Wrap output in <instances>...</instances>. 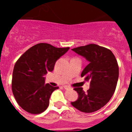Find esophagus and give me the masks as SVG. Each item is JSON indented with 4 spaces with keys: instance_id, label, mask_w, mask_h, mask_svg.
I'll use <instances>...</instances> for the list:
<instances>
[{
    "instance_id": "obj_1",
    "label": "esophagus",
    "mask_w": 132,
    "mask_h": 132,
    "mask_svg": "<svg viewBox=\"0 0 132 132\" xmlns=\"http://www.w3.org/2000/svg\"><path fill=\"white\" fill-rule=\"evenodd\" d=\"M63 88H65V89L66 90H70V89H73V88H71V87H69V86H64Z\"/></svg>"
}]
</instances>
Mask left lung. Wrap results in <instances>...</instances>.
<instances>
[{
    "instance_id": "obj_1",
    "label": "left lung",
    "mask_w": 132,
    "mask_h": 132,
    "mask_svg": "<svg viewBox=\"0 0 132 132\" xmlns=\"http://www.w3.org/2000/svg\"><path fill=\"white\" fill-rule=\"evenodd\" d=\"M88 61L80 76L90 80V88L85 93L82 87L75 88L79 94L73 106L86 113L94 112L105 106L116 90L119 76L117 61L108 49L89 44L72 49Z\"/></svg>"
}]
</instances>
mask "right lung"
Masks as SVG:
<instances>
[{"label":"right lung","instance_id":"right-lung-1","mask_svg":"<svg viewBox=\"0 0 132 132\" xmlns=\"http://www.w3.org/2000/svg\"><path fill=\"white\" fill-rule=\"evenodd\" d=\"M69 50V47L58 48L40 43L27 50L16 61L12 90L22 109L33 114H40L47 109L52 93L59 87L45 84L44 75L53 71L56 61Z\"/></svg>","mask_w":132,"mask_h":132}]
</instances>
